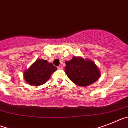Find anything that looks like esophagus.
Listing matches in <instances>:
<instances>
[{
  "instance_id": "34e87169",
  "label": "esophagus",
  "mask_w": 128,
  "mask_h": 128,
  "mask_svg": "<svg viewBox=\"0 0 128 128\" xmlns=\"http://www.w3.org/2000/svg\"><path fill=\"white\" fill-rule=\"evenodd\" d=\"M57 68L58 69V70H62L63 68H62V66L60 65V66H58Z\"/></svg>"
}]
</instances>
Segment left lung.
I'll list each match as a JSON object with an SVG mask.
<instances>
[{
    "label": "left lung",
    "mask_w": 128,
    "mask_h": 128,
    "mask_svg": "<svg viewBox=\"0 0 128 128\" xmlns=\"http://www.w3.org/2000/svg\"><path fill=\"white\" fill-rule=\"evenodd\" d=\"M64 70L69 78L80 86H88L100 76V72L95 63L82 56H73L72 60L66 61Z\"/></svg>",
    "instance_id": "obj_1"
}]
</instances>
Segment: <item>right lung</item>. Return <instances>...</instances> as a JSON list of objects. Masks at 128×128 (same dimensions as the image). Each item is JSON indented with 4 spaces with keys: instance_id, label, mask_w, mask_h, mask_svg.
<instances>
[{
    "instance_id": "1",
    "label": "right lung",
    "mask_w": 128,
    "mask_h": 128,
    "mask_svg": "<svg viewBox=\"0 0 128 128\" xmlns=\"http://www.w3.org/2000/svg\"><path fill=\"white\" fill-rule=\"evenodd\" d=\"M56 70L52 63L48 62L46 60L38 58L24 71L23 75L28 84L39 86L45 84Z\"/></svg>"
}]
</instances>
